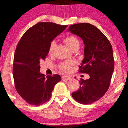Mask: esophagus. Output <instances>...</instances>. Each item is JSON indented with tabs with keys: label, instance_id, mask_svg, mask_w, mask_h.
Returning <instances> with one entry per match:
<instances>
[{
	"label": "esophagus",
	"instance_id": "obj_1",
	"mask_svg": "<svg viewBox=\"0 0 128 128\" xmlns=\"http://www.w3.org/2000/svg\"><path fill=\"white\" fill-rule=\"evenodd\" d=\"M70 77L69 76H64L62 77V80H64V81H66V80H69L70 79Z\"/></svg>",
	"mask_w": 128,
	"mask_h": 128
}]
</instances>
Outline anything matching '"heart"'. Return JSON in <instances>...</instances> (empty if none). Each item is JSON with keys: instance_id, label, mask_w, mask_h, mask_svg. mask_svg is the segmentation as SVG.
I'll return each instance as SVG.
<instances>
[{"instance_id": "1", "label": "heart", "mask_w": 128, "mask_h": 128, "mask_svg": "<svg viewBox=\"0 0 128 128\" xmlns=\"http://www.w3.org/2000/svg\"><path fill=\"white\" fill-rule=\"evenodd\" d=\"M64 41L71 50H73V49L74 48H76V47L79 46V42H78V38L73 36H65L64 38ZM55 46L56 42L55 41H52L50 42V48H49V53L52 54L53 52ZM74 61L62 62L59 64V68L63 71L66 72H69L72 66L74 65Z\"/></svg>"}]
</instances>
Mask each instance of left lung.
I'll return each mask as SVG.
<instances>
[{"mask_svg": "<svg viewBox=\"0 0 128 128\" xmlns=\"http://www.w3.org/2000/svg\"><path fill=\"white\" fill-rule=\"evenodd\" d=\"M68 31L83 40L84 59L79 72L90 76L88 79L81 78L79 89L72 96L80 104H91L100 99L110 87L114 69L112 48L104 34L91 24H73Z\"/></svg>", "mask_w": 128, "mask_h": 128, "instance_id": "8db88e82", "label": "left lung"}]
</instances>
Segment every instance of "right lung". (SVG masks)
Here are the masks:
<instances>
[{"label":"right lung","mask_w":128,"mask_h":128,"mask_svg":"<svg viewBox=\"0 0 128 128\" xmlns=\"http://www.w3.org/2000/svg\"><path fill=\"white\" fill-rule=\"evenodd\" d=\"M68 26L40 22L26 31L18 43L14 56L15 87L27 103L40 106L50 99L54 86L61 80L58 74L40 73V62L45 59L50 44Z\"/></svg>","instance_id":"right-lung-1"}]
</instances>
